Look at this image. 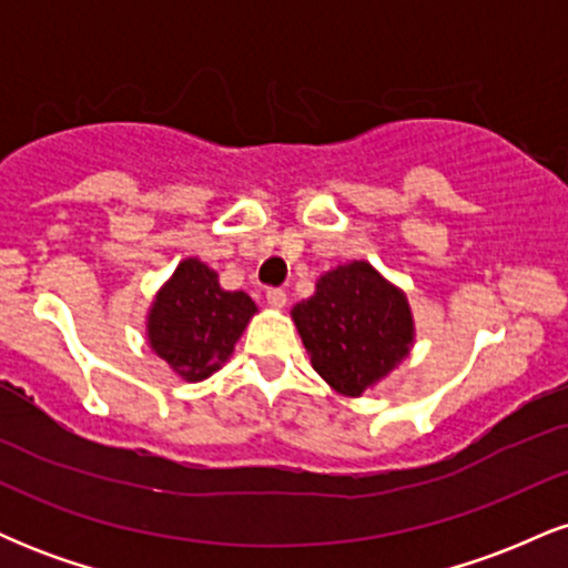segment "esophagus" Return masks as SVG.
<instances>
[{"label":"esophagus","mask_w":568,"mask_h":568,"mask_svg":"<svg viewBox=\"0 0 568 568\" xmlns=\"http://www.w3.org/2000/svg\"><path fill=\"white\" fill-rule=\"evenodd\" d=\"M285 302H288V296H285L283 288H270V291H266V304H270L272 310H283Z\"/></svg>","instance_id":"obj_1"}]
</instances>
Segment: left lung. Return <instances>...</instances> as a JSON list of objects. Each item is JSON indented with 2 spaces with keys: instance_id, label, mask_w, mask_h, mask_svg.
I'll list each match as a JSON object with an SVG mask.
<instances>
[{
  "instance_id": "left-lung-1",
  "label": "left lung",
  "mask_w": 568,
  "mask_h": 568,
  "mask_svg": "<svg viewBox=\"0 0 568 568\" xmlns=\"http://www.w3.org/2000/svg\"><path fill=\"white\" fill-rule=\"evenodd\" d=\"M312 368L336 393L361 397L414 344L406 293L368 262L338 264L317 280L315 296L291 310Z\"/></svg>"
}]
</instances>
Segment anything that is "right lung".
<instances>
[{"mask_svg":"<svg viewBox=\"0 0 568 568\" xmlns=\"http://www.w3.org/2000/svg\"><path fill=\"white\" fill-rule=\"evenodd\" d=\"M253 315L256 304L245 291H224L211 266L184 258L154 296L146 336L181 379L202 382L230 361Z\"/></svg>","mask_w":568,"mask_h":568,"instance_id":"right-lung-1","label":"right lung"}]
</instances>
